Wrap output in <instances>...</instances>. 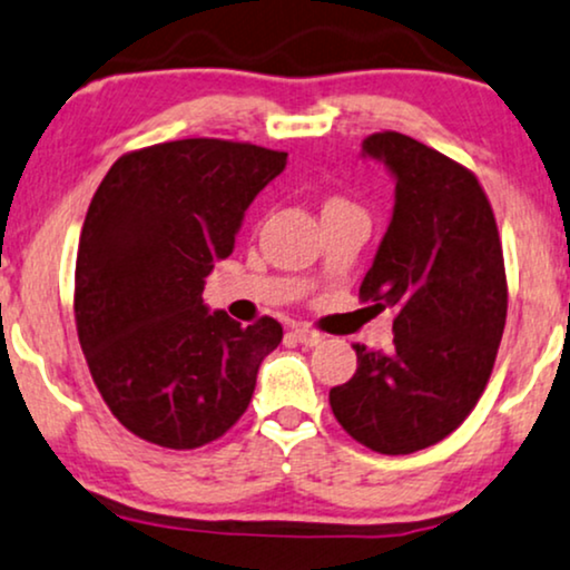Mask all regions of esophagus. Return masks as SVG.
Returning <instances> with one entry per match:
<instances>
[{"mask_svg": "<svg viewBox=\"0 0 570 570\" xmlns=\"http://www.w3.org/2000/svg\"><path fill=\"white\" fill-rule=\"evenodd\" d=\"M292 337L299 342V345H307V347H315V345H321V342H324V334H318V332H313V328H292Z\"/></svg>", "mask_w": 570, "mask_h": 570, "instance_id": "34e87169", "label": "esophagus"}]
</instances>
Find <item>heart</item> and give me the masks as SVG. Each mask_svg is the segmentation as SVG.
Segmentation results:
<instances>
[{"label": "heart", "instance_id": "1", "mask_svg": "<svg viewBox=\"0 0 570 570\" xmlns=\"http://www.w3.org/2000/svg\"><path fill=\"white\" fill-rule=\"evenodd\" d=\"M334 202H337V198H334Z\"/></svg>", "mask_w": 570, "mask_h": 570}]
</instances>
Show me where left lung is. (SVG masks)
Listing matches in <instances>:
<instances>
[{
  "label": "left lung",
  "instance_id": "8db88e82",
  "mask_svg": "<svg viewBox=\"0 0 570 570\" xmlns=\"http://www.w3.org/2000/svg\"><path fill=\"white\" fill-rule=\"evenodd\" d=\"M395 180L393 217L361 299L393 307V351L353 345L358 368L328 390L334 416L380 454H411L454 433L489 382L507 318L497 219L462 164L401 132L363 140Z\"/></svg>",
  "mask_w": 570,
  "mask_h": 570
}]
</instances>
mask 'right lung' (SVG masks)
I'll return each mask as SVG.
<instances>
[{"label":"right lung","instance_id":"1","mask_svg":"<svg viewBox=\"0 0 570 570\" xmlns=\"http://www.w3.org/2000/svg\"><path fill=\"white\" fill-rule=\"evenodd\" d=\"M284 167V150L190 137L121 156L95 190L77 252L79 345L102 401L142 441L198 449L249 406L284 328H244L202 292Z\"/></svg>","mask_w":570,"mask_h":570}]
</instances>
